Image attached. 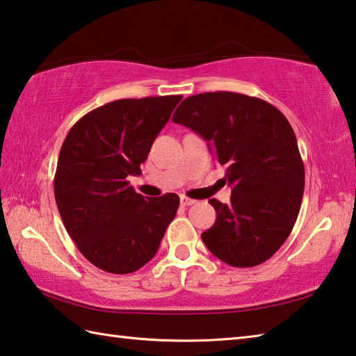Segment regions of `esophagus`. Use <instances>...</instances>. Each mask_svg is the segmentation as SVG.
Wrapping results in <instances>:
<instances>
[{"label":"esophagus","mask_w":356,"mask_h":356,"mask_svg":"<svg viewBox=\"0 0 356 356\" xmlns=\"http://www.w3.org/2000/svg\"><path fill=\"white\" fill-rule=\"evenodd\" d=\"M193 204H196V200H195V199H190V197H186V196H182V197H180V205L188 207V205H193Z\"/></svg>","instance_id":"1"}]
</instances>
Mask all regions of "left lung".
I'll return each instance as SVG.
<instances>
[{
  "label": "left lung",
  "instance_id": "8db88e82",
  "mask_svg": "<svg viewBox=\"0 0 356 356\" xmlns=\"http://www.w3.org/2000/svg\"><path fill=\"white\" fill-rule=\"evenodd\" d=\"M172 121L199 134L224 166L230 204L216 199V222L202 241L235 268H252L286 241L299 215L305 168L296 134L279 108L254 96L213 92L190 96Z\"/></svg>",
  "mask_w": 356,
  "mask_h": 356
}]
</instances>
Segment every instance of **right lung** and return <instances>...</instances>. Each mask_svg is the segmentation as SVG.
Masks as SVG:
<instances>
[{
  "label": "right lung",
  "instance_id": "right-lung-1",
  "mask_svg": "<svg viewBox=\"0 0 356 356\" xmlns=\"http://www.w3.org/2000/svg\"><path fill=\"white\" fill-rule=\"evenodd\" d=\"M180 95L118 99L83 115L60 147L54 196L63 225L87 260L131 274L157 254L180 199H145L127 177L141 174Z\"/></svg>",
  "mask_w": 356,
  "mask_h": 356
}]
</instances>
